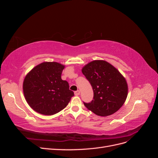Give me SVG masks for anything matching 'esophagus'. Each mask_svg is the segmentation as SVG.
Wrapping results in <instances>:
<instances>
[{
  "label": "esophagus",
  "instance_id": "34e87169",
  "mask_svg": "<svg viewBox=\"0 0 158 158\" xmlns=\"http://www.w3.org/2000/svg\"><path fill=\"white\" fill-rule=\"evenodd\" d=\"M80 92L79 90H77V91H76V92H74L75 95H80Z\"/></svg>",
  "mask_w": 158,
  "mask_h": 158
}]
</instances>
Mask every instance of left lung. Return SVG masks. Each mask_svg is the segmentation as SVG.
Masks as SVG:
<instances>
[{"label": "left lung", "mask_w": 158, "mask_h": 158, "mask_svg": "<svg viewBox=\"0 0 158 158\" xmlns=\"http://www.w3.org/2000/svg\"><path fill=\"white\" fill-rule=\"evenodd\" d=\"M82 72L94 91L92 101L84 103L88 110L106 117L123 106L127 98L128 84L115 67L106 60H95L85 64Z\"/></svg>", "instance_id": "left-lung-1"}]
</instances>
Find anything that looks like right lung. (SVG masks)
<instances>
[{
	"label": "right lung",
	"instance_id": "1",
	"mask_svg": "<svg viewBox=\"0 0 158 158\" xmlns=\"http://www.w3.org/2000/svg\"><path fill=\"white\" fill-rule=\"evenodd\" d=\"M64 65L56 62H44L27 74L23 92L28 105L35 111L52 115L64 109L74 92L69 83L61 79Z\"/></svg>",
	"mask_w": 158,
	"mask_h": 158
}]
</instances>
